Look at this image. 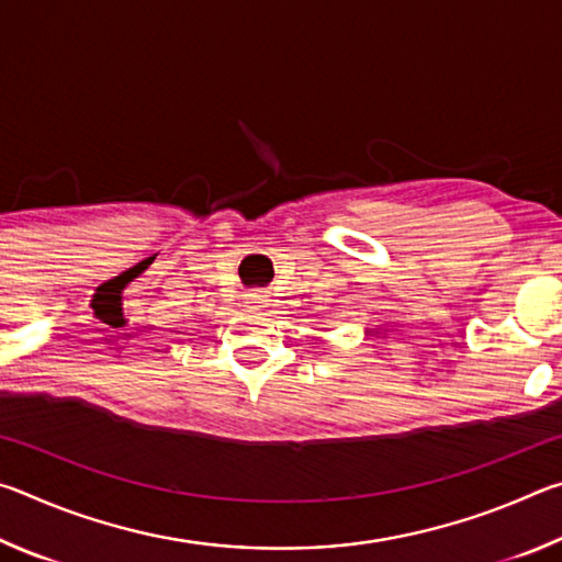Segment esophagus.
<instances>
[{
  "instance_id": "1",
  "label": "esophagus",
  "mask_w": 562,
  "mask_h": 562,
  "mask_svg": "<svg viewBox=\"0 0 562 562\" xmlns=\"http://www.w3.org/2000/svg\"><path fill=\"white\" fill-rule=\"evenodd\" d=\"M270 304V294L262 290H252L245 294V307L247 310H265Z\"/></svg>"
}]
</instances>
